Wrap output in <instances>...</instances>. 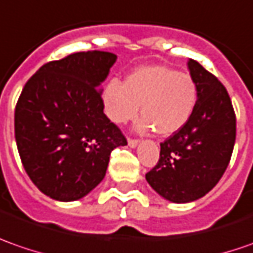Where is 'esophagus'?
<instances>
[{
	"label": "esophagus",
	"mask_w": 253,
	"mask_h": 253,
	"mask_svg": "<svg viewBox=\"0 0 253 253\" xmlns=\"http://www.w3.org/2000/svg\"><path fill=\"white\" fill-rule=\"evenodd\" d=\"M127 143H128V147L134 148V147L138 145V140H135V138H128V140H127Z\"/></svg>",
	"instance_id": "34e87169"
}]
</instances>
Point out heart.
<instances>
[{
	"label": "heart",
	"mask_w": 253,
	"mask_h": 253,
	"mask_svg": "<svg viewBox=\"0 0 253 253\" xmlns=\"http://www.w3.org/2000/svg\"><path fill=\"white\" fill-rule=\"evenodd\" d=\"M106 116L116 125L143 118L138 128L153 127L160 135L176 133L192 118L197 103V85L186 73L165 66H145L127 75L126 83L112 80L102 93Z\"/></svg>",
	"instance_id": "heart-1"
}]
</instances>
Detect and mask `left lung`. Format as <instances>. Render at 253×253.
<instances>
[{
	"label": "left lung",
	"instance_id": "1",
	"mask_svg": "<svg viewBox=\"0 0 253 253\" xmlns=\"http://www.w3.org/2000/svg\"><path fill=\"white\" fill-rule=\"evenodd\" d=\"M187 67L197 85L195 112L161 143L160 160L145 173L150 186L173 203L197 200L218 183L230 164L237 133L225 86L195 60H189Z\"/></svg>",
	"mask_w": 253,
	"mask_h": 253
}]
</instances>
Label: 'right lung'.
<instances>
[{
    "mask_svg": "<svg viewBox=\"0 0 253 253\" xmlns=\"http://www.w3.org/2000/svg\"><path fill=\"white\" fill-rule=\"evenodd\" d=\"M109 51H80L42 66L15 108L23 168L42 193L60 202L88 195L106 175L110 153L127 140L103 113L98 89L116 61Z\"/></svg>",
    "mask_w": 253,
    "mask_h": 253,
    "instance_id": "1",
    "label": "right lung"
}]
</instances>
